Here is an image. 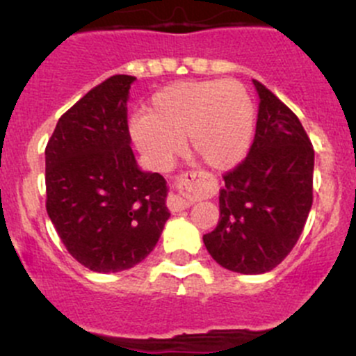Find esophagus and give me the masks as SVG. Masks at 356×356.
<instances>
[{
    "mask_svg": "<svg viewBox=\"0 0 356 356\" xmlns=\"http://www.w3.org/2000/svg\"><path fill=\"white\" fill-rule=\"evenodd\" d=\"M196 182H198V175L196 174H182L181 177L177 179L179 193H172L167 200L170 211H182L186 210V208L191 207V195L193 191H195Z\"/></svg>",
    "mask_w": 356,
    "mask_h": 356,
    "instance_id": "34e87169",
    "label": "esophagus"
}]
</instances>
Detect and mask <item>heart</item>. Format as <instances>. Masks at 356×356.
<instances>
[{
    "label": "heart",
    "instance_id": "obj_1",
    "mask_svg": "<svg viewBox=\"0 0 356 356\" xmlns=\"http://www.w3.org/2000/svg\"><path fill=\"white\" fill-rule=\"evenodd\" d=\"M254 131V108L234 79L179 81L149 99L146 115L131 120L136 148L155 168L167 170L186 149L211 170H231L248 155Z\"/></svg>",
    "mask_w": 356,
    "mask_h": 356
}]
</instances>
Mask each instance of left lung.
<instances>
[{"label":"left lung","instance_id":"8db88e82","mask_svg":"<svg viewBox=\"0 0 356 356\" xmlns=\"http://www.w3.org/2000/svg\"><path fill=\"white\" fill-rule=\"evenodd\" d=\"M246 160L224 175L217 227L203 236L218 265L265 274L289 254L314 201V148L296 115L264 84Z\"/></svg>","mask_w":356,"mask_h":356}]
</instances>
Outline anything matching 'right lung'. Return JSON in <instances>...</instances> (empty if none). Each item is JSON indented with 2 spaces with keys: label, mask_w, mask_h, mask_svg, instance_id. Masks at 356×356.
<instances>
[{
  "label": "right lung",
  "mask_w": 356,
  "mask_h": 356,
  "mask_svg": "<svg viewBox=\"0 0 356 356\" xmlns=\"http://www.w3.org/2000/svg\"><path fill=\"white\" fill-rule=\"evenodd\" d=\"M132 75H113L60 117L46 146V210L68 253L92 272L145 260L165 222L167 182L131 149Z\"/></svg>",
  "instance_id": "1"
}]
</instances>
